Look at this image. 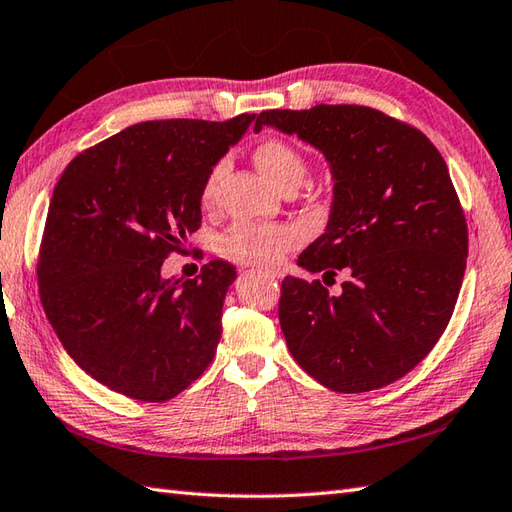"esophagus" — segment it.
Returning <instances> with one entry per match:
<instances>
[{
    "label": "esophagus",
    "instance_id": "34e87169",
    "mask_svg": "<svg viewBox=\"0 0 512 512\" xmlns=\"http://www.w3.org/2000/svg\"><path fill=\"white\" fill-rule=\"evenodd\" d=\"M260 271H263V274L269 278H282V271L276 267H260Z\"/></svg>",
    "mask_w": 512,
    "mask_h": 512
}]
</instances>
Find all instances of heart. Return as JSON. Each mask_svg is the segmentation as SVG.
<instances>
[{
  "instance_id": "b5f03b06",
  "label": "heart",
  "mask_w": 512,
  "mask_h": 512,
  "mask_svg": "<svg viewBox=\"0 0 512 512\" xmlns=\"http://www.w3.org/2000/svg\"><path fill=\"white\" fill-rule=\"evenodd\" d=\"M254 162L260 173H263L276 188L300 186L306 175L304 155L295 149L293 144L267 138L256 144ZM223 175V162L214 164L201 188V199L212 201L217 192L219 179ZM300 232L293 225L285 223H249L238 221L227 227L217 238L219 254L238 260V263H254V265H271L298 243Z\"/></svg>"
}]
</instances>
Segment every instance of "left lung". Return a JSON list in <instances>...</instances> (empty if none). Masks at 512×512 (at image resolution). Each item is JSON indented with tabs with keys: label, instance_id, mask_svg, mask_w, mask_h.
Returning <instances> with one entry per match:
<instances>
[{
	"label": "left lung",
	"instance_id": "left-lung-1",
	"mask_svg": "<svg viewBox=\"0 0 512 512\" xmlns=\"http://www.w3.org/2000/svg\"><path fill=\"white\" fill-rule=\"evenodd\" d=\"M263 127L324 155L333 201L324 234L298 265L348 271L342 293L282 280L280 326L293 359L328 390L383 388L427 357L451 320L467 267V221L427 135L359 105L271 109Z\"/></svg>",
	"mask_w": 512,
	"mask_h": 512
}]
</instances>
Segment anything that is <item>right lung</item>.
<instances>
[{
    "mask_svg": "<svg viewBox=\"0 0 512 512\" xmlns=\"http://www.w3.org/2000/svg\"><path fill=\"white\" fill-rule=\"evenodd\" d=\"M254 120L133 124L54 186L41 302L67 355L109 390L162 403L212 363L236 267L217 258L184 280L162 278V263L199 230L203 181Z\"/></svg>",
    "mask_w": 512,
    "mask_h": 512,
    "instance_id": "1",
    "label": "right lung"
}]
</instances>
